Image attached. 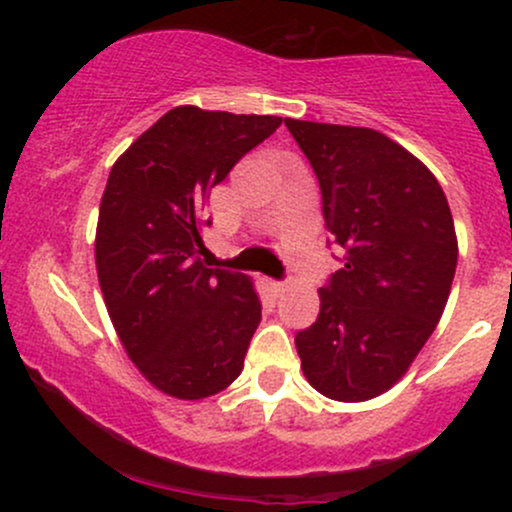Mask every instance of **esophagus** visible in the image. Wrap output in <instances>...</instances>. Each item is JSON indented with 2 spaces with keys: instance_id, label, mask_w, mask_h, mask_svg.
I'll use <instances>...</instances> for the list:
<instances>
[{
  "instance_id": "1",
  "label": "esophagus",
  "mask_w": 512,
  "mask_h": 512,
  "mask_svg": "<svg viewBox=\"0 0 512 512\" xmlns=\"http://www.w3.org/2000/svg\"><path fill=\"white\" fill-rule=\"evenodd\" d=\"M272 289H274V293H284L286 289H289V279H286V281H274Z\"/></svg>"
}]
</instances>
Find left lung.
<instances>
[{
    "label": "left lung",
    "instance_id": "1",
    "mask_svg": "<svg viewBox=\"0 0 512 512\" xmlns=\"http://www.w3.org/2000/svg\"><path fill=\"white\" fill-rule=\"evenodd\" d=\"M313 166L342 269L296 334L308 383L337 402L383 395L407 373L448 303L457 267L443 187L407 149L368 127L286 120Z\"/></svg>",
    "mask_w": 512,
    "mask_h": 512
}]
</instances>
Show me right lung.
<instances>
[{
  "label": "right lung",
  "mask_w": 512,
  "mask_h": 512,
  "mask_svg": "<svg viewBox=\"0 0 512 512\" xmlns=\"http://www.w3.org/2000/svg\"><path fill=\"white\" fill-rule=\"evenodd\" d=\"M279 125L180 105L110 170L96 231L105 308L134 366L170 397H211L243 370L262 305L248 276L199 260L204 204Z\"/></svg>",
  "instance_id": "1"
}]
</instances>
